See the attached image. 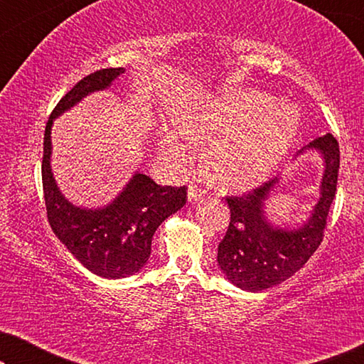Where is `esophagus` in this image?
Instances as JSON below:
<instances>
[{"mask_svg": "<svg viewBox=\"0 0 364 364\" xmlns=\"http://www.w3.org/2000/svg\"><path fill=\"white\" fill-rule=\"evenodd\" d=\"M203 196H205V191H202V188H198L197 186L188 187V198H191V200H197V198H200Z\"/></svg>", "mask_w": 364, "mask_h": 364, "instance_id": "obj_1", "label": "esophagus"}]
</instances>
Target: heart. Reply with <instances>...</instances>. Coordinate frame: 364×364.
<instances>
[{"mask_svg":"<svg viewBox=\"0 0 364 364\" xmlns=\"http://www.w3.org/2000/svg\"><path fill=\"white\" fill-rule=\"evenodd\" d=\"M293 106H273L265 94L238 89L207 101L182 126L188 141L205 146L203 161L223 186L242 188L265 178L285 156L298 131ZM161 154L168 167L182 168L192 147L173 131H164Z\"/></svg>","mask_w":364,"mask_h":364,"instance_id":"b5f03b06","label":"heart"}]
</instances>
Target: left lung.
<instances>
[{"label":"left lung","mask_w":364,"mask_h":364,"mask_svg":"<svg viewBox=\"0 0 364 364\" xmlns=\"http://www.w3.org/2000/svg\"><path fill=\"white\" fill-rule=\"evenodd\" d=\"M325 157L321 197L310 220L298 230L273 228L263 215V202L277 181L265 182L242 196H228L230 223L218 243L217 262L228 280L248 291H262L285 282L305 265L323 242L328 212L336 193L340 146L331 134L310 142ZM301 152V151H300Z\"/></svg>","instance_id":"8db88e82"}]
</instances>
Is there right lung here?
<instances>
[{"instance_id":"1","label":"right lung","mask_w":364,"mask_h":364,"mask_svg":"<svg viewBox=\"0 0 364 364\" xmlns=\"http://www.w3.org/2000/svg\"><path fill=\"white\" fill-rule=\"evenodd\" d=\"M122 73V68L99 69L74 84L49 116L43 144L41 176L49 225L87 270L106 278L129 277L141 270L151 257L157 227L187 202L186 186H159L139 172L111 205L99 210L74 207L58 191L49 166L54 117L89 92L106 89Z\"/></svg>"}]
</instances>
